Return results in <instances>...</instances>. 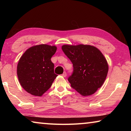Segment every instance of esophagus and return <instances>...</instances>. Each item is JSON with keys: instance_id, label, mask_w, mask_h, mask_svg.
<instances>
[{"instance_id": "1", "label": "esophagus", "mask_w": 131, "mask_h": 131, "mask_svg": "<svg viewBox=\"0 0 131 131\" xmlns=\"http://www.w3.org/2000/svg\"><path fill=\"white\" fill-rule=\"evenodd\" d=\"M62 76L64 77H65L66 76H67V74H66V73L65 72H64L62 73Z\"/></svg>"}]
</instances>
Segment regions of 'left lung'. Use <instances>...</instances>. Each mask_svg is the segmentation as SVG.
<instances>
[{"instance_id":"left-lung-1","label":"left lung","mask_w":131,"mask_h":131,"mask_svg":"<svg viewBox=\"0 0 131 131\" xmlns=\"http://www.w3.org/2000/svg\"><path fill=\"white\" fill-rule=\"evenodd\" d=\"M62 50L73 63V72L68 78L71 87L83 96H89L102 87L107 75L106 58L94 46L63 45Z\"/></svg>"}]
</instances>
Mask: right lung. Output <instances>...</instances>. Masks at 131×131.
Here are the masks:
<instances>
[{
	"label": "right lung",
	"mask_w": 131,
	"mask_h": 131,
	"mask_svg": "<svg viewBox=\"0 0 131 131\" xmlns=\"http://www.w3.org/2000/svg\"><path fill=\"white\" fill-rule=\"evenodd\" d=\"M57 48L55 46L40 44L28 48L22 55L17 65V76L26 92L41 96L51 87L58 76L51 60Z\"/></svg>",
	"instance_id": "obj_1"
}]
</instances>
